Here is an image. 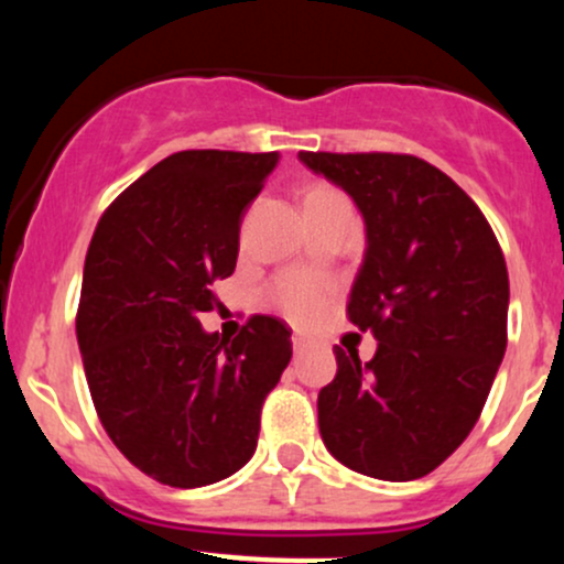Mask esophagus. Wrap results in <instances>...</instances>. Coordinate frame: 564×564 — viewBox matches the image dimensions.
Masks as SVG:
<instances>
[{"instance_id":"esophagus-1","label":"esophagus","mask_w":564,"mask_h":564,"mask_svg":"<svg viewBox=\"0 0 564 564\" xmlns=\"http://www.w3.org/2000/svg\"><path fill=\"white\" fill-rule=\"evenodd\" d=\"M291 345H294V355H296V358H302V355L310 352V339H304L302 334L291 336Z\"/></svg>"}]
</instances>
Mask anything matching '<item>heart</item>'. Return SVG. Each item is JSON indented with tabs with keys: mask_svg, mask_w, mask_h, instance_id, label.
Returning <instances> with one entry per match:
<instances>
[{
	"mask_svg": "<svg viewBox=\"0 0 564 564\" xmlns=\"http://www.w3.org/2000/svg\"><path fill=\"white\" fill-rule=\"evenodd\" d=\"M323 300H326V289L313 281H302V278H291L278 289V302H281L283 313L294 321L313 318L321 310Z\"/></svg>",
	"mask_w": 564,
	"mask_h": 564,
	"instance_id": "heart-1",
	"label": "heart"
}]
</instances>
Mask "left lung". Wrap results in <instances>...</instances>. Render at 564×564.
Instances as JSON below:
<instances>
[{
  "mask_svg": "<svg viewBox=\"0 0 564 564\" xmlns=\"http://www.w3.org/2000/svg\"><path fill=\"white\" fill-rule=\"evenodd\" d=\"M366 225L349 321L379 341L336 355L318 426L336 462L377 480L430 475L458 445L507 352L509 275L488 219L448 174L400 153H310Z\"/></svg>",
  "mask_w": 564,
  "mask_h": 564,
  "instance_id": "1",
  "label": "left lung"
}]
</instances>
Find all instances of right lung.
<instances>
[{"instance_id":"1","label":"right lung","mask_w":564,"mask_h":564,"mask_svg":"<svg viewBox=\"0 0 564 564\" xmlns=\"http://www.w3.org/2000/svg\"><path fill=\"white\" fill-rule=\"evenodd\" d=\"M278 159L172 153L108 206L84 260L76 339L95 411L116 448L172 488L219 482L254 456L291 360L283 321L254 315L232 341L198 321Z\"/></svg>"}]
</instances>
